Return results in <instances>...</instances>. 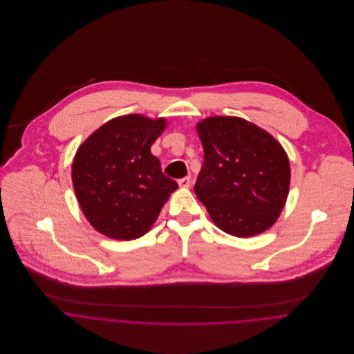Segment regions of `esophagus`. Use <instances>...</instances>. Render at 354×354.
<instances>
[{"instance_id":"1","label":"esophagus","mask_w":354,"mask_h":354,"mask_svg":"<svg viewBox=\"0 0 354 354\" xmlns=\"http://www.w3.org/2000/svg\"><path fill=\"white\" fill-rule=\"evenodd\" d=\"M191 184H192L191 177H184V178H180V180H178V185H180L181 188H189Z\"/></svg>"}]
</instances>
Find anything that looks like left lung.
Listing matches in <instances>:
<instances>
[{"label": "left lung", "mask_w": 354, "mask_h": 354, "mask_svg": "<svg viewBox=\"0 0 354 354\" xmlns=\"http://www.w3.org/2000/svg\"><path fill=\"white\" fill-rule=\"evenodd\" d=\"M204 162L195 194L227 234L251 237L274 225L290 184L282 146L239 117H209L198 125Z\"/></svg>", "instance_id": "8db88e82"}]
</instances>
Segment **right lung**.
Masks as SVG:
<instances>
[{"label": "right lung", "mask_w": 354, "mask_h": 354, "mask_svg": "<svg viewBox=\"0 0 354 354\" xmlns=\"http://www.w3.org/2000/svg\"><path fill=\"white\" fill-rule=\"evenodd\" d=\"M165 120L140 114L102 125L76 152L72 181L86 218L102 234L135 240L147 233L177 183L150 149Z\"/></svg>", "instance_id": "right-lung-1"}]
</instances>
